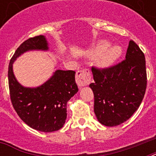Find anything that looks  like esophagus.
<instances>
[{
  "instance_id": "obj_1",
  "label": "esophagus",
  "mask_w": 156,
  "mask_h": 156,
  "mask_svg": "<svg viewBox=\"0 0 156 156\" xmlns=\"http://www.w3.org/2000/svg\"><path fill=\"white\" fill-rule=\"evenodd\" d=\"M91 76L89 69H83L78 70L76 73V83L79 87L87 86L90 82Z\"/></svg>"
}]
</instances>
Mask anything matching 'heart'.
<instances>
[{
	"label": "heart",
	"instance_id": "1",
	"mask_svg": "<svg viewBox=\"0 0 156 156\" xmlns=\"http://www.w3.org/2000/svg\"><path fill=\"white\" fill-rule=\"evenodd\" d=\"M110 46L109 42L102 40L90 50V55L94 57L100 56V65L104 68L110 67L116 62L121 55V48L118 46Z\"/></svg>",
	"mask_w": 156,
	"mask_h": 156
}]
</instances>
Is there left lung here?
<instances>
[{"instance_id": "8db88e82", "label": "left lung", "mask_w": 156, "mask_h": 156, "mask_svg": "<svg viewBox=\"0 0 156 156\" xmlns=\"http://www.w3.org/2000/svg\"><path fill=\"white\" fill-rule=\"evenodd\" d=\"M94 112L106 126H116L131 117L143 101L147 88L144 53L133 40L129 43L126 59L109 68L92 66Z\"/></svg>"}]
</instances>
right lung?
Returning a JSON list of instances; mask_svg holds the SVG:
<instances>
[{
  "mask_svg": "<svg viewBox=\"0 0 156 156\" xmlns=\"http://www.w3.org/2000/svg\"><path fill=\"white\" fill-rule=\"evenodd\" d=\"M31 50H48L44 35L30 38L17 48L8 70L10 100L16 112L30 128L49 133L61 129L67 116V102L78 91L75 72L57 69L44 84L25 87L13 74V64L18 56Z\"/></svg>",
  "mask_w": 156,
  "mask_h": 156,
  "instance_id": "1",
  "label": "right lung"
}]
</instances>
